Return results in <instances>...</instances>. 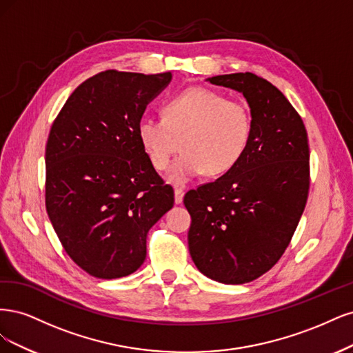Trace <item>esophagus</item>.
<instances>
[{
    "label": "esophagus",
    "mask_w": 353,
    "mask_h": 353,
    "mask_svg": "<svg viewBox=\"0 0 353 353\" xmlns=\"http://www.w3.org/2000/svg\"><path fill=\"white\" fill-rule=\"evenodd\" d=\"M183 196H185V190L176 188L174 189V202L177 203V205H179V203L183 202Z\"/></svg>",
    "instance_id": "34e87169"
}]
</instances>
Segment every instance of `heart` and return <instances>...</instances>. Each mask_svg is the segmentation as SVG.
<instances>
[{
    "mask_svg": "<svg viewBox=\"0 0 353 353\" xmlns=\"http://www.w3.org/2000/svg\"><path fill=\"white\" fill-rule=\"evenodd\" d=\"M136 134L158 172L168 167L180 139L183 152L168 170L167 180L185 186L203 172L219 176L239 163L251 141L252 116L242 101L192 86L165 102L163 119L143 116Z\"/></svg>",
    "mask_w": 353,
    "mask_h": 353,
    "instance_id": "obj_1",
    "label": "heart"
}]
</instances>
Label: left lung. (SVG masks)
Wrapping results in <instances>:
<instances>
[{"label":"left lung","mask_w":353,"mask_h":353,"mask_svg":"<svg viewBox=\"0 0 353 353\" xmlns=\"http://www.w3.org/2000/svg\"><path fill=\"white\" fill-rule=\"evenodd\" d=\"M241 92L252 134L239 163L212 183L189 190V252L211 280L243 284L272 268L289 246L310 189V146L288 98L254 73L208 77Z\"/></svg>","instance_id":"obj_1"}]
</instances>
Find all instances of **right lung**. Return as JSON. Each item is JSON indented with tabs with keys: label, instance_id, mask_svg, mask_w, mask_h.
Instances as JSON below:
<instances>
[{
	"label": "right lung",
	"instance_id": "right-lung-1",
	"mask_svg": "<svg viewBox=\"0 0 353 353\" xmlns=\"http://www.w3.org/2000/svg\"><path fill=\"white\" fill-rule=\"evenodd\" d=\"M172 72L107 70L79 85L57 116L45 150V205L64 251L88 274L129 276L146 258L151 227L173 208L136 128Z\"/></svg>",
	"mask_w": 353,
	"mask_h": 353
}]
</instances>
